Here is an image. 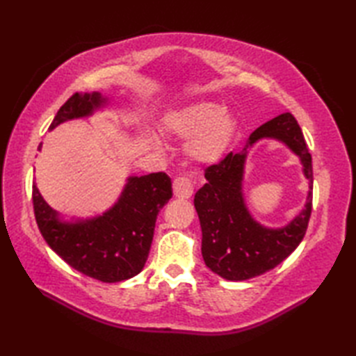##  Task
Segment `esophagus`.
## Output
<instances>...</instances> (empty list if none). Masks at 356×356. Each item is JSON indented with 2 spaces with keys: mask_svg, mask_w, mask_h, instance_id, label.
Wrapping results in <instances>:
<instances>
[{
  "mask_svg": "<svg viewBox=\"0 0 356 356\" xmlns=\"http://www.w3.org/2000/svg\"><path fill=\"white\" fill-rule=\"evenodd\" d=\"M172 191L177 199H190L193 195L191 180H188L185 177H177L172 182Z\"/></svg>",
  "mask_w": 356,
  "mask_h": 356,
  "instance_id": "1",
  "label": "esophagus"
}]
</instances>
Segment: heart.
Instances as JSON below:
<instances>
[{
	"instance_id": "b5f03b06",
	"label": "heart",
	"mask_w": 356,
	"mask_h": 356,
	"mask_svg": "<svg viewBox=\"0 0 356 356\" xmlns=\"http://www.w3.org/2000/svg\"><path fill=\"white\" fill-rule=\"evenodd\" d=\"M168 131L180 139H189L186 154L197 163H216L228 151L236 136V119L216 102H195L171 111L165 119ZM157 147L161 140L154 139Z\"/></svg>"
}]
</instances>
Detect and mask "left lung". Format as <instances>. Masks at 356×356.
I'll use <instances>...</instances> for the list:
<instances>
[{
  "instance_id": "8db88e82",
  "label": "left lung",
  "mask_w": 356,
  "mask_h": 356,
  "mask_svg": "<svg viewBox=\"0 0 356 356\" xmlns=\"http://www.w3.org/2000/svg\"><path fill=\"white\" fill-rule=\"evenodd\" d=\"M261 138L289 147L304 165L309 182L305 208L282 229L257 222L245 207L243 177L247 153ZM312 156L301 128L291 113L274 118L249 136L240 153H229L205 171L207 184L194 195L202 228V255L207 266L231 282H243L274 269L303 240L312 211Z\"/></svg>"
}]
</instances>
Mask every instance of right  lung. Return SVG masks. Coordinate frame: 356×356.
Returning <instances> with one entry per match:
<instances>
[{
    "label": "right lung",
    "instance_id": "1",
    "mask_svg": "<svg viewBox=\"0 0 356 356\" xmlns=\"http://www.w3.org/2000/svg\"><path fill=\"white\" fill-rule=\"evenodd\" d=\"M108 97L99 92L74 93L59 111L49 130L67 120L90 118L105 108ZM42 143L38 149L41 151ZM172 195L165 172L130 176L118 202L105 213L90 218L65 220L33 185L35 218L44 240L72 268L104 283L128 280L145 266L159 211Z\"/></svg>",
    "mask_w": 356,
    "mask_h": 356
}]
</instances>
